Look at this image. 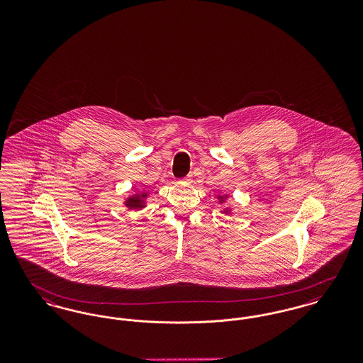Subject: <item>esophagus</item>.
I'll return each instance as SVG.
<instances>
[{
  "mask_svg": "<svg viewBox=\"0 0 363 363\" xmlns=\"http://www.w3.org/2000/svg\"><path fill=\"white\" fill-rule=\"evenodd\" d=\"M190 177H191V175H188V177H185V181H190Z\"/></svg>",
  "mask_w": 363,
  "mask_h": 363,
  "instance_id": "1",
  "label": "esophagus"
}]
</instances>
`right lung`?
<instances>
[{"label":"right lung","mask_w":363,"mask_h":363,"mask_svg":"<svg viewBox=\"0 0 363 363\" xmlns=\"http://www.w3.org/2000/svg\"><path fill=\"white\" fill-rule=\"evenodd\" d=\"M141 206V201H140V199L138 197H132V199H129L128 201H126V207L129 208H138Z\"/></svg>","instance_id":"obj_1"}]
</instances>
